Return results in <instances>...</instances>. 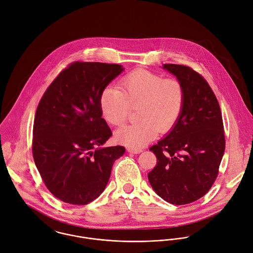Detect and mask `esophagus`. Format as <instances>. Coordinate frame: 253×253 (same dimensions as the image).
Listing matches in <instances>:
<instances>
[{
  "mask_svg": "<svg viewBox=\"0 0 253 253\" xmlns=\"http://www.w3.org/2000/svg\"><path fill=\"white\" fill-rule=\"evenodd\" d=\"M127 151L129 152H132V153H140V152H143L142 149H133V148H128Z\"/></svg>",
  "mask_w": 253,
  "mask_h": 253,
  "instance_id": "esophagus-1",
  "label": "esophagus"
}]
</instances>
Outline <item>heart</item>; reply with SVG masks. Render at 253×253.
<instances>
[{"label": "heart", "instance_id": "b5f03b06", "mask_svg": "<svg viewBox=\"0 0 253 253\" xmlns=\"http://www.w3.org/2000/svg\"><path fill=\"white\" fill-rule=\"evenodd\" d=\"M120 90L107 86L101 92L102 118L110 125L122 126L131 108H138L137 123L125 126L115 134L116 140L133 149H141L153 140L157 131L169 132L184 110L186 91L175 77L147 69H136L120 81Z\"/></svg>", "mask_w": 253, "mask_h": 253}]
</instances>
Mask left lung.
I'll use <instances>...</instances> for the list:
<instances>
[{
    "label": "left lung",
    "instance_id": "8db88e82",
    "mask_svg": "<svg viewBox=\"0 0 253 253\" xmlns=\"http://www.w3.org/2000/svg\"><path fill=\"white\" fill-rule=\"evenodd\" d=\"M163 68L183 83L186 101L172 131L150 149L157 163L148 178L160 198L183 205L202 198L214 184L225 152L224 125L216 96L202 74L183 64Z\"/></svg>",
    "mask_w": 253,
    "mask_h": 253
}]
</instances>
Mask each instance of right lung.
Wrapping results in <instances>:
<instances>
[{"mask_svg":"<svg viewBox=\"0 0 253 253\" xmlns=\"http://www.w3.org/2000/svg\"><path fill=\"white\" fill-rule=\"evenodd\" d=\"M116 63L74 61L56 76L38 104L32 138L36 167L58 200L85 205L96 200L125 148H101L111 136L101 118L102 90L122 72Z\"/></svg>","mask_w":253,"mask_h":253,"instance_id":"right-lung-1","label":"right lung"}]
</instances>
